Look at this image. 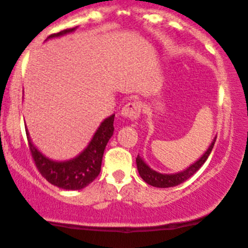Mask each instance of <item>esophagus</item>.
Returning a JSON list of instances; mask_svg holds the SVG:
<instances>
[{"mask_svg":"<svg viewBox=\"0 0 248 248\" xmlns=\"http://www.w3.org/2000/svg\"><path fill=\"white\" fill-rule=\"evenodd\" d=\"M142 103L140 101H129L122 108L121 115L129 120H137L142 112Z\"/></svg>","mask_w":248,"mask_h":248,"instance_id":"1","label":"esophagus"}]
</instances>
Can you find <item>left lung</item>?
I'll list each match as a JSON object with an SVG mask.
<instances>
[{
	"mask_svg": "<svg viewBox=\"0 0 248 248\" xmlns=\"http://www.w3.org/2000/svg\"><path fill=\"white\" fill-rule=\"evenodd\" d=\"M215 140H217V137L213 140L212 144L209 145V148L207 149V152H205L204 154H203V155L201 156L197 161H196V163L192 164L189 168H187L186 170L181 171V172L172 173V175L156 172V171H154L153 169H150L140 155H138L137 159H136V163H137V168H138V172H140V177L143 179V181H145L148 185H150V186L159 187V188H168V187L177 186V185L182 184V182H185L186 180H188L192 175H194V173L200 170L201 166L205 163V160L208 159L209 154L212 153L213 147H214Z\"/></svg>",
	"mask_w": 248,
	"mask_h": 248,
	"instance_id": "8db88e82",
	"label": "left lung"
}]
</instances>
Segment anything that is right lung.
Wrapping results in <instances>:
<instances>
[{
	"label": "right lung",
	"instance_id": "add662e5",
	"mask_svg": "<svg viewBox=\"0 0 248 248\" xmlns=\"http://www.w3.org/2000/svg\"><path fill=\"white\" fill-rule=\"evenodd\" d=\"M76 28L64 29L60 33L51 34L47 39L57 38L67 33H72ZM115 115L104 120L88 147L79 155L67 161H54L43 155L30 140L27 131L29 150L39 172L54 186L63 189H82L92 184L98 177L101 170L104 150L113 133Z\"/></svg>",
	"mask_w": 248,
	"mask_h": 248
}]
</instances>
